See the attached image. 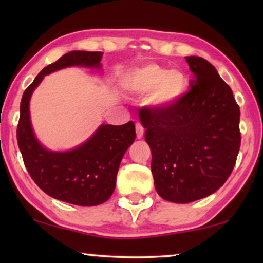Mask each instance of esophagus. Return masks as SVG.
Returning a JSON list of instances; mask_svg holds the SVG:
<instances>
[{
	"mask_svg": "<svg viewBox=\"0 0 263 263\" xmlns=\"http://www.w3.org/2000/svg\"><path fill=\"white\" fill-rule=\"evenodd\" d=\"M135 129H136V138L141 139L143 136V132H145V129H143L142 124L139 123V122H138V123L135 124Z\"/></svg>",
	"mask_w": 263,
	"mask_h": 263,
	"instance_id": "obj_1",
	"label": "esophagus"
}]
</instances>
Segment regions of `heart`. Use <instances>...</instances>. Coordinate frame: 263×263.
<instances>
[{
	"instance_id": "obj_1",
	"label": "heart",
	"mask_w": 263,
	"mask_h": 263,
	"mask_svg": "<svg viewBox=\"0 0 263 263\" xmlns=\"http://www.w3.org/2000/svg\"><path fill=\"white\" fill-rule=\"evenodd\" d=\"M129 87L140 95L153 92V103L160 107H167L185 95L188 79L182 71L151 63L139 68L130 75Z\"/></svg>"
}]
</instances>
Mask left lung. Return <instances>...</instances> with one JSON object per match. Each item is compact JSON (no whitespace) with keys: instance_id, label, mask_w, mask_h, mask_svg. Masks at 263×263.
Masks as SVG:
<instances>
[{"instance_id":"left-lung-1","label":"left lung","mask_w":263,"mask_h":263,"mask_svg":"<svg viewBox=\"0 0 263 263\" xmlns=\"http://www.w3.org/2000/svg\"><path fill=\"white\" fill-rule=\"evenodd\" d=\"M185 61L194 74L189 91L171 106L140 110L157 193L176 203L217 192L240 147V111L232 89L202 57Z\"/></svg>"}]
</instances>
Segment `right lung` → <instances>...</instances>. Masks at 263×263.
Instances as JSON below:
<instances>
[{"label":"right lung","instance_id":"obj_1","mask_svg":"<svg viewBox=\"0 0 263 263\" xmlns=\"http://www.w3.org/2000/svg\"><path fill=\"white\" fill-rule=\"evenodd\" d=\"M103 52L70 51L45 67L25 89L16 139L25 166L35 184L53 199L78 206H97L112 195L125 151L135 140L134 122L103 124L85 143L68 152H51L35 139L30 121V98L43 78L71 66L99 67Z\"/></svg>","mask_w":263,"mask_h":263}]
</instances>
